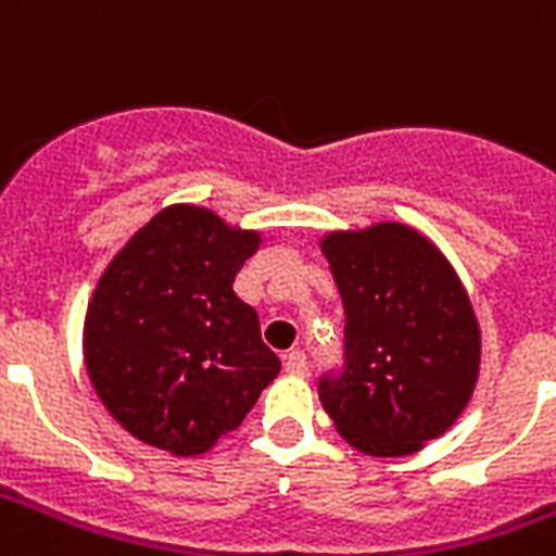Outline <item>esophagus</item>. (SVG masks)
I'll use <instances>...</instances> for the list:
<instances>
[{
  "mask_svg": "<svg viewBox=\"0 0 556 556\" xmlns=\"http://www.w3.org/2000/svg\"><path fill=\"white\" fill-rule=\"evenodd\" d=\"M286 369L291 375H309V361H306V354L303 351H289L286 354Z\"/></svg>",
  "mask_w": 556,
  "mask_h": 556,
  "instance_id": "esophagus-1",
  "label": "esophagus"
}]
</instances>
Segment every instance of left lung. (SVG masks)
<instances>
[{"label":"left lung","mask_w":556,"mask_h":556,"mask_svg":"<svg viewBox=\"0 0 556 556\" xmlns=\"http://www.w3.org/2000/svg\"><path fill=\"white\" fill-rule=\"evenodd\" d=\"M345 309L342 363L318 378L339 434L369 455H410L470 402L479 327L462 282L399 223L325 238Z\"/></svg>","instance_id":"left-lung-1"}]
</instances>
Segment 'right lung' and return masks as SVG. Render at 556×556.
<instances>
[{
    "instance_id": "1",
    "label": "right lung",
    "mask_w": 556,
    "mask_h": 556,
    "mask_svg": "<svg viewBox=\"0 0 556 556\" xmlns=\"http://www.w3.org/2000/svg\"><path fill=\"white\" fill-rule=\"evenodd\" d=\"M255 247L253 231L175 205L106 267L86 315V369L139 441L205 453L277 378L279 357L262 342L258 313L235 294Z\"/></svg>"
}]
</instances>
